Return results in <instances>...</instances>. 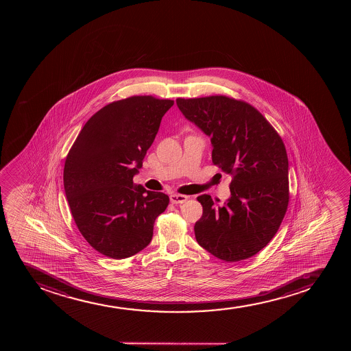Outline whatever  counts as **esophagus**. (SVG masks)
<instances>
[{"mask_svg": "<svg viewBox=\"0 0 351 351\" xmlns=\"http://www.w3.org/2000/svg\"><path fill=\"white\" fill-rule=\"evenodd\" d=\"M169 200L172 204H184V202L189 200V197L184 195V194H171Z\"/></svg>", "mask_w": 351, "mask_h": 351, "instance_id": "obj_1", "label": "esophagus"}]
</instances>
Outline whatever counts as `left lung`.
Returning <instances> with one entry per match:
<instances>
[{"label": "left lung", "mask_w": 351, "mask_h": 351, "mask_svg": "<svg viewBox=\"0 0 351 351\" xmlns=\"http://www.w3.org/2000/svg\"><path fill=\"white\" fill-rule=\"evenodd\" d=\"M189 121L210 136L212 161L232 176L230 199L218 206L197 197L202 217L197 243L215 258L237 262L253 256L280 228L289 202L288 157L278 131L253 105L232 97L178 98Z\"/></svg>", "instance_id": "left-lung-1"}]
</instances>
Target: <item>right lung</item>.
<instances>
[{"mask_svg":"<svg viewBox=\"0 0 351 351\" xmlns=\"http://www.w3.org/2000/svg\"><path fill=\"white\" fill-rule=\"evenodd\" d=\"M173 104L154 96L111 101L85 123L69 151L63 172L69 207L85 240L108 258L144 250L154 220L169 206V195L133 186V176Z\"/></svg>","mask_w":351,"mask_h":351,"instance_id":"obj_1","label":"right lung"}]
</instances>
